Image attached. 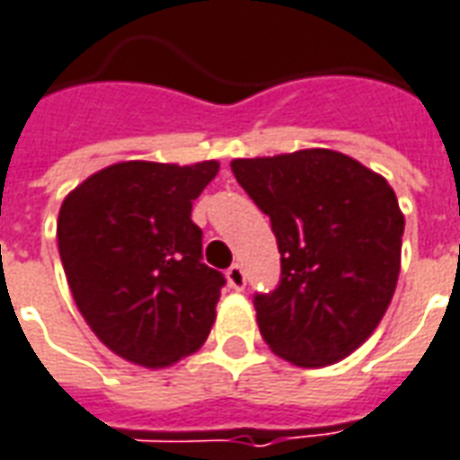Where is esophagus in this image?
<instances>
[{
  "instance_id": "obj_1",
  "label": "esophagus",
  "mask_w": 460,
  "mask_h": 460,
  "mask_svg": "<svg viewBox=\"0 0 460 460\" xmlns=\"http://www.w3.org/2000/svg\"><path fill=\"white\" fill-rule=\"evenodd\" d=\"M227 282H230V288L233 289H245V270L240 265H233L227 270Z\"/></svg>"
}]
</instances>
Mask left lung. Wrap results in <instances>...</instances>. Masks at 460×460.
<instances>
[{"label": "left lung", "mask_w": 460, "mask_h": 460, "mask_svg": "<svg viewBox=\"0 0 460 460\" xmlns=\"http://www.w3.org/2000/svg\"><path fill=\"white\" fill-rule=\"evenodd\" d=\"M230 168L270 215L282 255L275 292L255 295L262 340L309 369L349 357L379 327L402 270L394 188L329 148L235 158Z\"/></svg>", "instance_id": "1"}]
</instances>
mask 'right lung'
<instances>
[{
    "mask_svg": "<svg viewBox=\"0 0 460 460\" xmlns=\"http://www.w3.org/2000/svg\"><path fill=\"white\" fill-rule=\"evenodd\" d=\"M217 161H123L64 198L57 240L76 307L113 354L163 369L203 347L225 277L203 262L193 200Z\"/></svg>",
    "mask_w": 460,
    "mask_h": 460,
    "instance_id": "1",
    "label": "right lung"
}]
</instances>
